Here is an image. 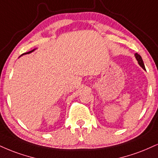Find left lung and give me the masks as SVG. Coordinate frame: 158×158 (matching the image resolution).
I'll list each match as a JSON object with an SVG mask.
<instances>
[{
  "label": "left lung",
  "mask_w": 158,
  "mask_h": 158,
  "mask_svg": "<svg viewBox=\"0 0 158 158\" xmlns=\"http://www.w3.org/2000/svg\"><path fill=\"white\" fill-rule=\"evenodd\" d=\"M135 56L136 60H137V61H138V64H140V67H141L143 70H145V71H146L145 65H144V63H143V60H142L141 56H140V55L138 54V53H135Z\"/></svg>",
  "instance_id": "obj_1"
}]
</instances>
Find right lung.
<instances>
[{
  "label": "right lung",
  "mask_w": 158,
  "mask_h": 158,
  "mask_svg": "<svg viewBox=\"0 0 158 158\" xmlns=\"http://www.w3.org/2000/svg\"><path fill=\"white\" fill-rule=\"evenodd\" d=\"M35 49H33V50H31V51H28V52H26V53H24V54H23L22 55H24V54H30V53H31V52H33L34 51H35ZM21 55V56H22Z\"/></svg>",
  "instance_id": "1"
}]
</instances>
